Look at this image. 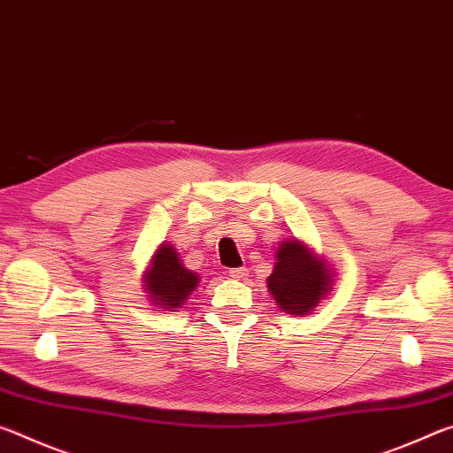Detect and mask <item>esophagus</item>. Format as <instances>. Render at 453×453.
<instances>
[{
  "label": "esophagus",
  "mask_w": 453,
  "mask_h": 453,
  "mask_svg": "<svg viewBox=\"0 0 453 453\" xmlns=\"http://www.w3.org/2000/svg\"><path fill=\"white\" fill-rule=\"evenodd\" d=\"M227 273L235 280H242V278H245V275H248V270H245V267H229Z\"/></svg>",
  "instance_id": "obj_1"
}]
</instances>
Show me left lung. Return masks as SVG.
Masks as SVG:
<instances>
[{"label": "left lung", "mask_w": 453, "mask_h": 453, "mask_svg": "<svg viewBox=\"0 0 453 453\" xmlns=\"http://www.w3.org/2000/svg\"><path fill=\"white\" fill-rule=\"evenodd\" d=\"M278 262L267 278L273 300L294 316H305L319 303L329 288V273L321 259L300 242H286L278 250Z\"/></svg>", "instance_id": "1"}]
</instances>
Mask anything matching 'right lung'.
Wrapping results in <instances>:
<instances>
[{"instance_id": "obj_1", "label": "right lung", "mask_w": 453, "mask_h": 453, "mask_svg": "<svg viewBox=\"0 0 453 453\" xmlns=\"http://www.w3.org/2000/svg\"><path fill=\"white\" fill-rule=\"evenodd\" d=\"M199 278L183 267L170 243H164L156 251L150 272L145 273V286L150 289L153 303L162 305L164 310H173L188 300V296L197 286Z\"/></svg>"}]
</instances>
